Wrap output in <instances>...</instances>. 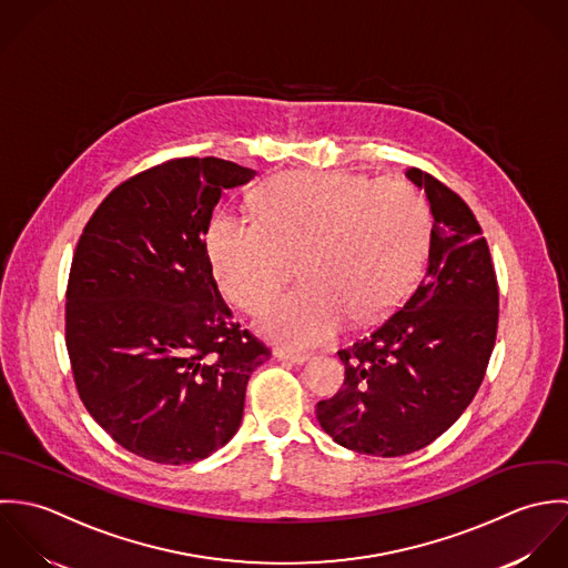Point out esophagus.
I'll use <instances>...</instances> for the list:
<instances>
[{
    "label": "esophagus",
    "mask_w": 568,
    "mask_h": 568,
    "mask_svg": "<svg viewBox=\"0 0 568 568\" xmlns=\"http://www.w3.org/2000/svg\"><path fill=\"white\" fill-rule=\"evenodd\" d=\"M274 355H276L278 359H283V362H292V364H305V362H310V359H312V355H310V353H294V351H285V348H278Z\"/></svg>",
    "instance_id": "34e87169"
}]
</instances>
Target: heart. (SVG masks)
Returning <instances> with one entry per match:
<instances>
[{
    "mask_svg": "<svg viewBox=\"0 0 568 568\" xmlns=\"http://www.w3.org/2000/svg\"><path fill=\"white\" fill-rule=\"evenodd\" d=\"M256 215L217 211L206 252L222 294L247 314L261 312L292 278L303 285L274 301L261 329L307 348L338 336L344 323L388 312L419 267L428 215L399 178L346 171H296L272 180Z\"/></svg>",
    "mask_w": 568,
    "mask_h": 568,
    "instance_id": "b5f03b06",
    "label": "heart"
}]
</instances>
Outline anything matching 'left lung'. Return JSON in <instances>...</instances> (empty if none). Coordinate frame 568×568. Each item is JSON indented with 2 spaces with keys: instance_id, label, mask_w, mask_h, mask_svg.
Segmentation results:
<instances>
[{
  "instance_id": "1",
  "label": "left lung",
  "mask_w": 568,
  "mask_h": 568,
  "mask_svg": "<svg viewBox=\"0 0 568 568\" xmlns=\"http://www.w3.org/2000/svg\"><path fill=\"white\" fill-rule=\"evenodd\" d=\"M433 213L426 270L368 338L341 348L344 384L316 406L355 453L402 456L433 444L474 399L496 342L498 281L471 209L430 173L406 171Z\"/></svg>"
}]
</instances>
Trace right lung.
Masks as SVG:
<instances>
[{"mask_svg":"<svg viewBox=\"0 0 568 568\" xmlns=\"http://www.w3.org/2000/svg\"><path fill=\"white\" fill-rule=\"evenodd\" d=\"M256 171L222 158L151 166L101 202L77 243L65 346L81 402L129 453L184 465L226 446L270 348L232 321L206 252L222 191Z\"/></svg>","mask_w":568,"mask_h":568,"instance_id":"add662e5","label":"right lung"}]
</instances>
